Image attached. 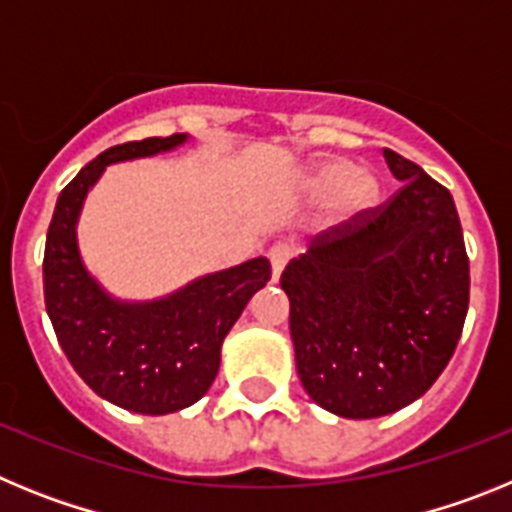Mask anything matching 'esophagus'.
I'll list each match as a JSON object with an SVG mask.
<instances>
[{
	"label": "esophagus",
	"mask_w": 512,
	"mask_h": 512,
	"mask_svg": "<svg viewBox=\"0 0 512 512\" xmlns=\"http://www.w3.org/2000/svg\"><path fill=\"white\" fill-rule=\"evenodd\" d=\"M266 256H269V264H271V277H274V282H277V279L282 277V271H284V266H287L292 251H289L287 243H274Z\"/></svg>",
	"instance_id": "esophagus-1"
}]
</instances>
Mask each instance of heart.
Here are the masks:
<instances>
[{
  "label": "heart",
  "mask_w": 512,
  "mask_h": 512,
  "mask_svg": "<svg viewBox=\"0 0 512 512\" xmlns=\"http://www.w3.org/2000/svg\"><path fill=\"white\" fill-rule=\"evenodd\" d=\"M310 184L318 192H336V207L341 217H361L372 210L379 197L374 176L354 174L351 164L330 158L312 169Z\"/></svg>",
  "instance_id": "b5f03b06"
}]
</instances>
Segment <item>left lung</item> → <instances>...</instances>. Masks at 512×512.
I'll return each instance as SVG.
<instances>
[{
	"instance_id": "obj_1",
	"label": "left lung",
	"mask_w": 512,
	"mask_h": 512,
	"mask_svg": "<svg viewBox=\"0 0 512 512\" xmlns=\"http://www.w3.org/2000/svg\"><path fill=\"white\" fill-rule=\"evenodd\" d=\"M402 187L282 271L297 374L320 408L379 418L431 390L459 343L469 259L451 192L384 148Z\"/></svg>"
}]
</instances>
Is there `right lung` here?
Segmentation results:
<instances>
[{
    "mask_svg": "<svg viewBox=\"0 0 512 512\" xmlns=\"http://www.w3.org/2000/svg\"><path fill=\"white\" fill-rule=\"evenodd\" d=\"M184 140L174 133L99 153L58 194L45 238V310L63 354L99 397L130 413L166 415L200 400L215 382L228 330L271 279L269 261L259 256L194 279L164 300L120 302L84 269L76 220L104 166L156 156Z\"/></svg>",
    "mask_w": 512,
    "mask_h": 512,
    "instance_id": "right-lung-1",
    "label": "right lung"
}]
</instances>
